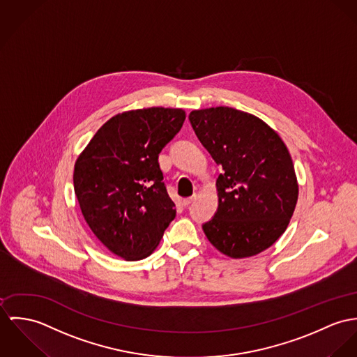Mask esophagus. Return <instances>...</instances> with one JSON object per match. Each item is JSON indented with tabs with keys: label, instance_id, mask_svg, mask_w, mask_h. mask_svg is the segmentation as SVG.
<instances>
[{
	"label": "esophagus",
	"instance_id": "1",
	"mask_svg": "<svg viewBox=\"0 0 357 357\" xmlns=\"http://www.w3.org/2000/svg\"><path fill=\"white\" fill-rule=\"evenodd\" d=\"M196 197H197V196L195 195V196H192V197L185 198V199H183V204L188 206V205H190V204H192V202L196 199Z\"/></svg>",
	"mask_w": 357,
	"mask_h": 357
}]
</instances>
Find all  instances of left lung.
Segmentation results:
<instances>
[{
	"label": "left lung",
	"mask_w": 357,
	"mask_h": 357,
	"mask_svg": "<svg viewBox=\"0 0 357 357\" xmlns=\"http://www.w3.org/2000/svg\"><path fill=\"white\" fill-rule=\"evenodd\" d=\"M190 124L223 174L219 205L202 230L226 256L242 259L270 248L294 212L298 185L289 151L263 120L229 107L193 111Z\"/></svg>",
	"instance_id": "obj_1"
}]
</instances>
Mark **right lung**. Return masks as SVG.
I'll use <instances>...</instances> for the list:
<instances>
[{"instance_id":"right-lung-1","label":"right lung","mask_w":357,"mask_h":357,"mask_svg":"<svg viewBox=\"0 0 357 357\" xmlns=\"http://www.w3.org/2000/svg\"><path fill=\"white\" fill-rule=\"evenodd\" d=\"M183 121L182 109L123 112L96 132L75 162L74 189L84 220L128 261L149 256L175 219L159 155Z\"/></svg>"}]
</instances>
